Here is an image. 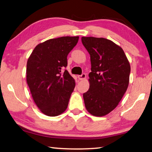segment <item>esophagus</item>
Returning <instances> with one entry per match:
<instances>
[{"label":"esophagus","instance_id":"1","mask_svg":"<svg viewBox=\"0 0 152 152\" xmlns=\"http://www.w3.org/2000/svg\"><path fill=\"white\" fill-rule=\"evenodd\" d=\"M86 78V73H83L81 74V75H79L78 76V79H79V80H84Z\"/></svg>","mask_w":152,"mask_h":152}]
</instances>
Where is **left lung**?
Wrapping results in <instances>:
<instances>
[{"label": "left lung", "mask_w": 152, "mask_h": 152, "mask_svg": "<svg viewBox=\"0 0 152 152\" xmlns=\"http://www.w3.org/2000/svg\"><path fill=\"white\" fill-rule=\"evenodd\" d=\"M90 55L91 72L89 89L83 94L89 113L102 117L113 111L120 102L129 81L130 65L124 50L105 38H81Z\"/></svg>", "instance_id": "8db88e82"}]
</instances>
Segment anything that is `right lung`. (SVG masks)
<instances>
[{
    "mask_svg": "<svg viewBox=\"0 0 152 152\" xmlns=\"http://www.w3.org/2000/svg\"><path fill=\"white\" fill-rule=\"evenodd\" d=\"M79 37H61L37 45L26 64V82L34 103L45 115L55 117L67 108L75 87L64 68Z\"/></svg>",
    "mask_w": 152,
    "mask_h": 152,
    "instance_id": "obj_1",
    "label": "right lung"
}]
</instances>
